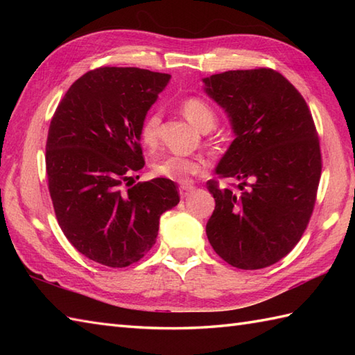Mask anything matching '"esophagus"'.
I'll return each instance as SVG.
<instances>
[{
    "instance_id": "1",
    "label": "esophagus",
    "mask_w": 355,
    "mask_h": 355,
    "mask_svg": "<svg viewBox=\"0 0 355 355\" xmlns=\"http://www.w3.org/2000/svg\"><path fill=\"white\" fill-rule=\"evenodd\" d=\"M195 189V187L193 186H187V184H183V186H180V197H182V198H186L187 197V195H189L192 191Z\"/></svg>"
}]
</instances>
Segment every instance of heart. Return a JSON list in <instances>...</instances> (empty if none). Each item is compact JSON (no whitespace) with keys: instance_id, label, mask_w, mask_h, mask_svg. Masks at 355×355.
Listing matches in <instances>:
<instances>
[{"instance_id":"1","label":"heart","mask_w":355,"mask_h":355,"mask_svg":"<svg viewBox=\"0 0 355 355\" xmlns=\"http://www.w3.org/2000/svg\"><path fill=\"white\" fill-rule=\"evenodd\" d=\"M180 110L183 114L197 125L201 131H209L216 125V111L212 105L201 97H186L180 102ZM162 114L158 110L148 112L141 120L139 128L140 140L148 148H155L160 137ZM207 169V160L202 157H183L168 155L153 164V171L157 177L168 178L171 182L187 184L191 180Z\"/></svg>"}]
</instances>
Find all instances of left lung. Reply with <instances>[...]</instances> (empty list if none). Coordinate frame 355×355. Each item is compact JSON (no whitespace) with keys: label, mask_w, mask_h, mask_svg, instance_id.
<instances>
[{"label":"left lung","mask_w":355,"mask_h":355,"mask_svg":"<svg viewBox=\"0 0 355 355\" xmlns=\"http://www.w3.org/2000/svg\"><path fill=\"white\" fill-rule=\"evenodd\" d=\"M202 80L236 134L216 173L239 182L235 191L207 182L215 198L209 243L232 267L266 268L293 250L313 215L322 154L311 111L271 69L230 70Z\"/></svg>","instance_id":"8db88e82"}]
</instances>
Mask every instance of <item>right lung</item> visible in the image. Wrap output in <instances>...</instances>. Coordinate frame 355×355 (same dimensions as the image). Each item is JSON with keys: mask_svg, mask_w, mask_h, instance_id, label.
Masks as SVG:
<instances>
[{"mask_svg": "<svg viewBox=\"0 0 355 355\" xmlns=\"http://www.w3.org/2000/svg\"><path fill=\"white\" fill-rule=\"evenodd\" d=\"M169 78L101 67L74 82L51 117L45 169L58 224L78 252L102 266L140 261L155 244L162 214L180 201L168 178L131 184L145 166L140 123Z\"/></svg>", "mask_w": 355, "mask_h": 355, "instance_id": "1", "label": "right lung"}]
</instances>
